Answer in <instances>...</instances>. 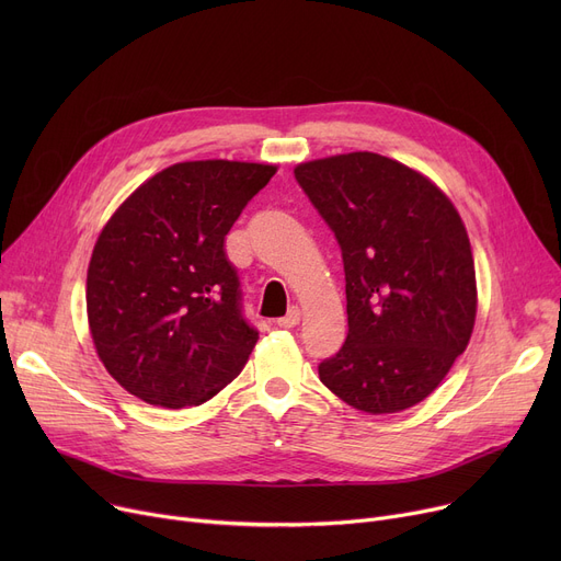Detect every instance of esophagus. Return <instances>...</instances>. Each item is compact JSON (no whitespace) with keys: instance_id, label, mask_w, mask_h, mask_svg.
<instances>
[{"instance_id":"1","label":"esophagus","mask_w":561,"mask_h":561,"mask_svg":"<svg viewBox=\"0 0 561 561\" xmlns=\"http://www.w3.org/2000/svg\"><path fill=\"white\" fill-rule=\"evenodd\" d=\"M298 322H300V309H298V307H290L286 316L277 318V328H284V330H288V328H296Z\"/></svg>"}]
</instances>
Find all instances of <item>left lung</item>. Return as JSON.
Wrapping results in <instances>:
<instances>
[{
	"label": "left lung",
	"instance_id": "1",
	"mask_svg": "<svg viewBox=\"0 0 561 561\" xmlns=\"http://www.w3.org/2000/svg\"><path fill=\"white\" fill-rule=\"evenodd\" d=\"M296 180L345 271L347 339L320 362V381L366 414L419 404L476 325V263L457 209L427 176L373 152L300 163Z\"/></svg>",
	"mask_w": 561,
	"mask_h": 561
}]
</instances>
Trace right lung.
<instances>
[{"label":"right lung","mask_w":561,"mask_h":561,"mask_svg":"<svg viewBox=\"0 0 561 561\" xmlns=\"http://www.w3.org/2000/svg\"><path fill=\"white\" fill-rule=\"evenodd\" d=\"M275 165L174 163L138 186L95 243L88 325L104 368L165 409L202 404L243 370L259 332L225 236Z\"/></svg>","instance_id":"add662e5"}]
</instances>
